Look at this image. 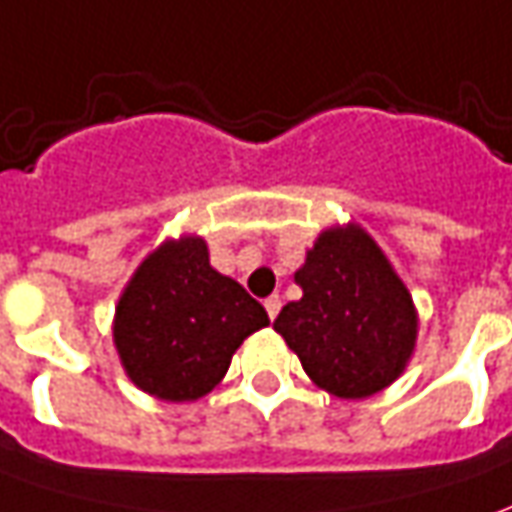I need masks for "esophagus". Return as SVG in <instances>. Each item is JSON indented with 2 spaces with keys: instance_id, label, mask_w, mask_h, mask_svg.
I'll return each mask as SVG.
<instances>
[{
  "instance_id": "esophagus-1",
  "label": "esophagus",
  "mask_w": 512,
  "mask_h": 512,
  "mask_svg": "<svg viewBox=\"0 0 512 512\" xmlns=\"http://www.w3.org/2000/svg\"><path fill=\"white\" fill-rule=\"evenodd\" d=\"M263 305H266V314H269V319H277V314H280V305H283V302H280V297H277V294H271L269 300L263 302Z\"/></svg>"
}]
</instances>
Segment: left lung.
<instances>
[{
  "label": "left lung",
  "instance_id": "obj_1",
  "mask_svg": "<svg viewBox=\"0 0 512 512\" xmlns=\"http://www.w3.org/2000/svg\"><path fill=\"white\" fill-rule=\"evenodd\" d=\"M294 280L302 300L285 305L274 330L319 387L367 398L403 373L415 347V305L364 229L322 232Z\"/></svg>",
  "mask_w": 512,
  "mask_h": 512
}]
</instances>
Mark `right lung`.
<instances>
[{
	"label": "right lung",
	"instance_id": "add662e5",
	"mask_svg": "<svg viewBox=\"0 0 512 512\" xmlns=\"http://www.w3.org/2000/svg\"><path fill=\"white\" fill-rule=\"evenodd\" d=\"M266 325V308L212 269L207 243L182 238L159 246L128 283L114 344L139 389L196 401L224 378L243 339Z\"/></svg>",
	"mask_w": 512,
	"mask_h": 512
}]
</instances>
